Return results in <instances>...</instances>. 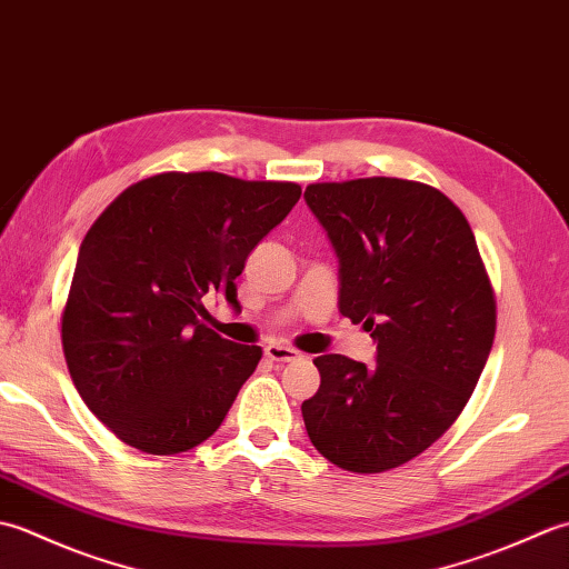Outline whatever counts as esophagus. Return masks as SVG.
Instances as JSON below:
<instances>
[{
    "label": "esophagus",
    "mask_w": 569,
    "mask_h": 569,
    "mask_svg": "<svg viewBox=\"0 0 569 569\" xmlns=\"http://www.w3.org/2000/svg\"><path fill=\"white\" fill-rule=\"evenodd\" d=\"M266 357L271 361H278V365H286V361H296L300 357L298 349L286 347V345H269L266 347Z\"/></svg>",
    "instance_id": "esophagus-1"
}]
</instances>
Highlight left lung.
<instances>
[{"instance_id":"obj_1","label":"left lung","mask_w":569,"mask_h":569,"mask_svg":"<svg viewBox=\"0 0 569 569\" xmlns=\"http://www.w3.org/2000/svg\"><path fill=\"white\" fill-rule=\"evenodd\" d=\"M340 257V312L377 340V365L312 359L310 442L357 475L401 467L440 440L485 371L497 298L467 217L438 188L357 178L306 188Z\"/></svg>"}]
</instances>
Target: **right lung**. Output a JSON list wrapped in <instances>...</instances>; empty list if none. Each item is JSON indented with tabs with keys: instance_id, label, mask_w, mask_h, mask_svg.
Returning <instances> with one entry per match:
<instances>
[{
	"instance_id": "obj_1",
	"label": "right lung",
	"mask_w": 569,
	"mask_h": 569,
	"mask_svg": "<svg viewBox=\"0 0 569 569\" xmlns=\"http://www.w3.org/2000/svg\"><path fill=\"white\" fill-rule=\"evenodd\" d=\"M298 183L156 173L107 204L82 239L60 340L80 398L119 440L178 455L222 426L261 359L198 320L237 306L249 251L291 212Z\"/></svg>"
}]
</instances>
